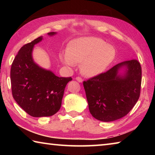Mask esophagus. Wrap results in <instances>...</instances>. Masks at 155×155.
Returning a JSON list of instances; mask_svg holds the SVG:
<instances>
[{"instance_id": "esophagus-1", "label": "esophagus", "mask_w": 155, "mask_h": 155, "mask_svg": "<svg viewBox=\"0 0 155 155\" xmlns=\"http://www.w3.org/2000/svg\"><path fill=\"white\" fill-rule=\"evenodd\" d=\"M76 80H77L78 82H79V83H82L83 82V78H81V77H76Z\"/></svg>"}]
</instances>
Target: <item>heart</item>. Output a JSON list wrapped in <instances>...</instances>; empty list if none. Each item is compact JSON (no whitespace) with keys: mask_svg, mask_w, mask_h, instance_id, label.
Instances as JSON below:
<instances>
[{"mask_svg":"<svg viewBox=\"0 0 155 155\" xmlns=\"http://www.w3.org/2000/svg\"><path fill=\"white\" fill-rule=\"evenodd\" d=\"M115 50L99 38H84L73 40L68 45L62 61L70 66L81 63V72L87 77L103 72L113 61Z\"/></svg>","mask_w":155,"mask_h":155,"instance_id":"heart-1","label":"heart"}]
</instances>
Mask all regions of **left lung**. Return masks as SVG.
<instances>
[{"label": "left lung", "instance_id": "left-lung-1", "mask_svg": "<svg viewBox=\"0 0 155 155\" xmlns=\"http://www.w3.org/2000/svg\"><path fill=\"white\" fill-rule=\"evenodd\" d=\"M127 68L124 76L117 75L119 68ZM141 67L137 59L124 61L114 65L83 81L90 114L103 122L122 118L135 105L140 96Z\"/></svg>", "mask_w": 155, "mask_h": 155}]
</instances>
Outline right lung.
I'll use <instances>...</instances> for the list:
<instances>
[{
	"mask_svg": "<svg viewBox=\"0 0 155 155\" xmlns=\"http://www.w3.org/2000/svg\"><path fill=\"white\" fill-rule=\"evenodd\" d=\"M55 34L48 33L49 35ZM41 37L20 49L12 64V96L21 108L33 117L51 116L61 105L65 87L71 77H58L33 62L31 53Z\"/></svg>",
	"mask_w": 155,
	"mask_h": 155,
	"instance_id": "obj_1",
	"label": "right lung"
}]
</instances>
